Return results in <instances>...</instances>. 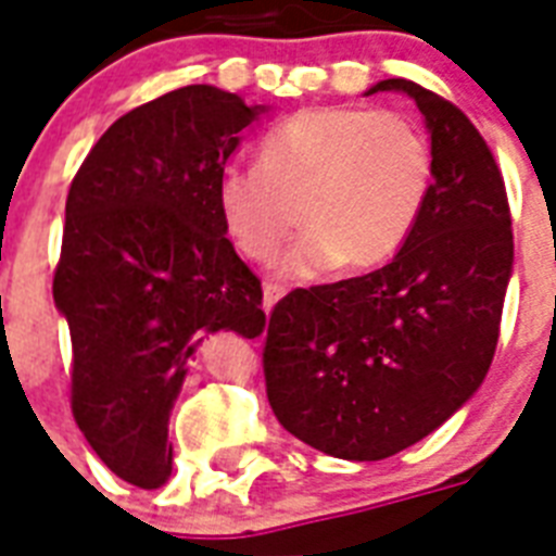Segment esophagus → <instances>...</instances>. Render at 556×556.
<instances>
[{"instance_id":"esophagus-1","label":"esophagus","mask_w":556,"mask_h":556,"mask_svg":"<svg viewBox=\"0 0 556 556\" xmlns=\"http://www.w3.org/2000/svg\"><path fill=\"white\" fill-rule=\"evenodd\" d=\"M286 294V291H282V288L279 286H265L262 288V308H265V312H270V308H274V303H277L279 296Z\"/></svg>"}]
</instances>
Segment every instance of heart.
<instances>
[{
	"mask_svg": "<svg viewBox=\"0 0 556 556\" xmlns=\"http://www.w3.org/2000/svg\"><path fill=\"white\" fill-rule=\"evenodd\" d=\"M432 181V143L406 115L308 106L262 138L256 167L218 173L216 207L227 239L251 262L274 260L300 222L305 230L279 274L314 279L338 265H387L413 236Z\"/></svg>",
	"mask_w": 556,
	"mask_h": 556,
	"instance_id": "heart-1",
	"label": "heart"
}]
</instances>
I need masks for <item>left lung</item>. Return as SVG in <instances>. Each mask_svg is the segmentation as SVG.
<instances>
[{
	"label": "left lung",
	"mask_w": 556,
	"mask_h": 556,
	"mask_svg": "<svg viewBox=\"0 0 556 556\" xmlns=\"http://www.w3.org/2000/svg\"><path fill=\"white\" fill-rule=\"evenodd\" d=\"M375 91H404L421 109L435 155L430 201L383 268L279 300L262 352L277 421L352 462L395 456L470 401L514 270L508 192L470 117L413 80Z\"/></svg>",
	"instance_id": "1"
}]
</instances>
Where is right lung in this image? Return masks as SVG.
<instances>
[{
	"label": "right lung",
	"mask_w": 556,
	"mask_h": 556,
	"mask_svg": "<svg viewBox=\"0 0 556 556\" xmlns=\"http://www.w3.org/2000/svg\"><path fill=\"white\" fill-rule=\"evenodd\" d=\"M262 112L216 86L167 91L109 126L65 199L54 303L74 421L143 491L173 473L169 409L204 334L265 329L260 279L216 207L218 173Z\"/></svg>",
	"instance_id": "add662e5"
}]
</instances>
